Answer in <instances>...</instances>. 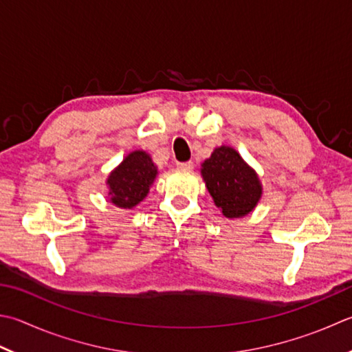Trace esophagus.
Returning <instances> with one entry per match:
<instances>
[{
	"label": "esophagus",
	"instance_id": "34e87169",
	"mask_svg": "<svg viewBox=\"0 0 352 352\" xmlns=\"http://www.w3.org/2000/svg\"><path fill=\"white\" fill-rule=\"evenodd\" d=\"M177 167L182 168V170H191L195 167V164L191 161H187V162H177Z\"/></svg>",
	"mask_w": 352,
	"mask_h": 352
}]
</instances>
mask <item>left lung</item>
<instances>
[{"mask_svg":"<svg viewBox=\"0 0 352 352\" xmlns=\"http://www.w3.org/2000/svg\"><path fill=\"white\" fill-rule=\"evenodd\" d=\"M202 176L214 204L230 219L248 214L262 195L258 177L241 155L230 147H219L202 164Z\"/></svg>","mask_w":352,"mask_h":352,"instance_id":"1","label":"left lung"}]
</instances>
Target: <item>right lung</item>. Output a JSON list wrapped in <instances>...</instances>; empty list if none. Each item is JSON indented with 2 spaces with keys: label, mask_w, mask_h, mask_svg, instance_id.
<instances>
[{
  "label": "right lung",
  "mask_w": 352,
  "mask_h": 352,
  "mask_svg": "<svg viewBox=\"0 0 352 352\" xmlns=\"http://www.w3.org/2000/svg\"><path fill=\"white\" fill-rule=\"evenodd\" d=\"M156 175L151 157L145 151H133L109 176L110 201L121 208H133L147 196Z\"/></svg>",
  "instance_id": "add662e5"
}]
</instances>
